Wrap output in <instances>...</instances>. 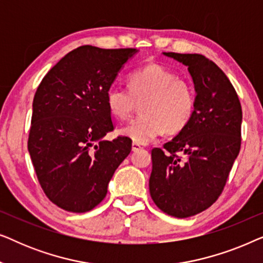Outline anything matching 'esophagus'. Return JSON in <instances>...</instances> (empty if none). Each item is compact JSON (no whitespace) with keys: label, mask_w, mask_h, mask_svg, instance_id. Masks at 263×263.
<instances>
[{"label":"esophagus","mask_w":263,"mask_h":263,"mask_svg":"<svg viewBox=\"0 0 263 263\" xmlns=\"http://www.w3.org/2000/svg\"><path fill=\"white\" fill-rule=\"evenodd\" d=\"M142 147L139 145V143H136V142H133L132 143V149H133V152H135V151H139V149H141Z\"/></svg>","instance_id":"esophagus-1"}]
</instances>
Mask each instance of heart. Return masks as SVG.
<instances>
[{
  "label": "heart",
  "instance_id": "1",
  "mask_svg": "<svg viewBox=\"0 0 263 263\" xmlns=\"http://www.w3.org/2000/svg\"><path fill=\"white\" fill-rule=\"evenodd\" d=\"M128 89L112 86L105 100L110 114L124 121L132 116L136 103L141 104V116L120 130L136 143H148L164 130L181 132L189 123L195 109V93L184 79L159 64H148L128 77Z\"/></svg>",
  "mask_w": 263,
  "mask_h": 263
}]
</instances>
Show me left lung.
<instances>
[{"instance_id": "obj_1", "label": "left lung", "mask_w": 263, "mask_h": 263, "mask_svg": "<svg viewBox=\"0 0 263 263\" xmlns=\"http://www.w3.org/2000/svg\"><path fill=\"white\" fill-rule=\"evenodd\" d=\"M164 55L188 67L195 109L177 136L152 149L149 194L164 213L188 218L211 207L222 193L240 149L242 106L213 61L199 53Z\"/></svg>"}]
</instances>
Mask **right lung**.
I'll return each instance as SVG.
<instances>
[{
  "label": "right lung",
  "instance_id": "1",
  "mask_svg": "<svg viewBox=\"0 0 263 263\" xmlns=\"http://www.w3.org/2000/svg\"><path fill=\"white\" fill-rule=\"evenodd\" d=\"M136 52L79 46L48 71L35 91L28 152L45 195L64 211L85 213L98 206L130 153V139L103 138L114 130L106 91Z\"/></svg>",
  "mask_w": 263,
  "mask_h": 263
}]
</instances>
